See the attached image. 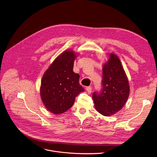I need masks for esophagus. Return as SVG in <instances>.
I'll return each mask as SVG.
<instances>
[{"label": "esophagus", "mask_w": 157, "mask_h": 157, "mask_svg": "<svg viewBox=\"0 0 157 157\" xmlns=\"http://www.w3.org/2000/svg\"><path fill=\"white\" fill-rule=\"evenodd\" d=\"M86 91H87V92L90 94L92 92V88L91 87V86H87V87H86Z\"/></svg>", "instance_id": "obj_1"}]
</instances>
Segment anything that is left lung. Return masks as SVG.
<instances>
[{
	"label": "left lung",
	"mask_w": 157,
	"mask_h": 157,
	"mask_svg": "<svg viewBox=\"0 0 157 157\" xmlns=\"http://www.w3.org/2000/svg\"><path fill=\"white\" fill-rule=\"evenodd\" d=\"M130 86L120 59L110 54L103 67L101 88L92 94L95 109L104 116H110L122 109L128 98Z\"/></svg>",
	"instance_id": "left-lung-1"
}]
</instances>
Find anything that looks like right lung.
<instances>
[{
  "label": "right lung",
  "mask_w": 157,
  "mask_h": 157,
  "mask_svg": "<svg viewBox=\"0 0 157 157\" xmlns=\"http://www.w3.org/2000/svg\"><path fill=\"white\" fill-rule=\"evenodd\" d=\"M76 56L72 50L63 52L43 75L40 96L47 109L55 114L71 109L75 97L83 88L79 84V75L73 72Z\"/></svg>",
  "instance_id": "1"
}]
</instances>
